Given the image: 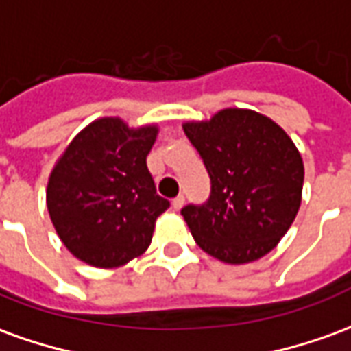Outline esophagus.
<instances>
[{"mask_svg": "<svg viewBox=\"0 0 351 351\" xmlns=\"http://www.w3.org/2000/svg\"><path fill=\"white\" fill-rule=\"evenodd\" d=\"M182 206H184V197H182V195H178V197H176V199H173V208H175V210H180Z\"/></svg>", "mask_w": 351, "mask_h": 351, "instance_id": "34e87169", "label": "esophagus"}]
</instances>
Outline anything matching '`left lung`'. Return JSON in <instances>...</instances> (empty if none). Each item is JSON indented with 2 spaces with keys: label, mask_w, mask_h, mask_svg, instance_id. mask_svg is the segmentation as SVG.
Returning <instances> with one entry per match:
<instances>
[{
  "label": "left lung",
  "mask_w": 351,
  "mask_h": 351,
  "mask_svg": "<svg viewBox=\"0 0 351 351\" xmlns=\"http://www.w3.org/2000/svg\"><path fill=\"white\" fill-rule=\"evenodd\" d=\"M210 176V199L182 216L195 243L229 265L258 261L291 228L302 199L301 152L278 123L250 108L184 122Z\"/></svg>",
  "instance_id": "obj_1"
}]
</instances>
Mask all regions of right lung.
<instances>
[{"mask_svg": "<svg viewBox=\"0 0 351 351\" xmlns=\"http://www.w3.org/2000/svg\"><path fill=\"white\" fill-rule=\"evenodd\" d=\"M158 131V123L130 128L118 116H103L79 131L56 160L47 208L77 259L116 269L148 250L156 220L169 208L146 167Z\"/></svg>", "mask_w": 351, "mask_h": 351, "instance_id": "right-lung-1", "label": "right lung"}]
</instances>
